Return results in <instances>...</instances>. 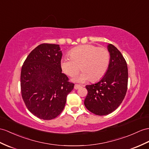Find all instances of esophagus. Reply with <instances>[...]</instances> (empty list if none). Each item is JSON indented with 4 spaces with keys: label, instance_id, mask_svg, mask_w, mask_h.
Instances as JSON below:
<instances>
[{
    "label": "esophagus",
    "instance_id": "1",
    "mask_svg": "<svg viewBox=\"0 0 149 149\" xmlns=\"http://www.w3.org/2000/svg\"><path fill=\"white\" fill-rule=\"evenodd\" d=\"M81 87V85H77V84H76V85H74V89H76V90H77V89H78V88H79Z\"/></svg>",
    "mask_w": 149,
    "mask_h": 149
}]
</instances>
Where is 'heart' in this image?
Here are the masks:
<instances>
[{
  "mask_svg": "<svg viewBox=\"0 0 149 149\" xmlns=\"http://www.w3.org/2000/svg\"><path fill=\"white\" fill-rule=\"evenodd\" d=\"M70 57H64L61 62L64 73L70 77L83 71L75 79L79 82L86 80L96 81L106 73L110 62V54L104 47L93 45H83L75 47L69 53Z\"/></svg>",
  "mask_w": 149,
  "mask_h": 149,
  "instance_id": "1",
  "label": "heart"
}]
</instances>
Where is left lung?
I'll return each mask as SVG.
<instances>
[{"instance_id":"left-lung-1","label":"left lung","mask_w":149,"mask_h":149,"mask_svg":"<svg viewBox=\"0 0 149 149\" xmlns=\"http://www.w3.org/2000/svg\"><path fill=\"white\" fill-rule=\"evenodd\" d=\"M110 54L109 65L106 74L95 84L86 85L88 94L84 104L89 111L105 116L120 106L126 95L128 72L125 58L113 45H107Z\"/></svg>"}]
</instances>
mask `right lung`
<instances>
[{"mask_svg": "<svg viewBox=\"0 0 149 149\" xmlns=\"http://www.w3.org/2000/svg\"><path fill=\"white\" fill-rule=\"evenodd\" d=\"M59 45L42 43L24 61L21 72V90L28 111L37 118L50 120L64 109L74 84L69 81L61 66Z\"/></svg>", "mask_w": 149, "mask_h": 149, "instance_id": "add662e5", "label": "right lung"}]
</instances>
